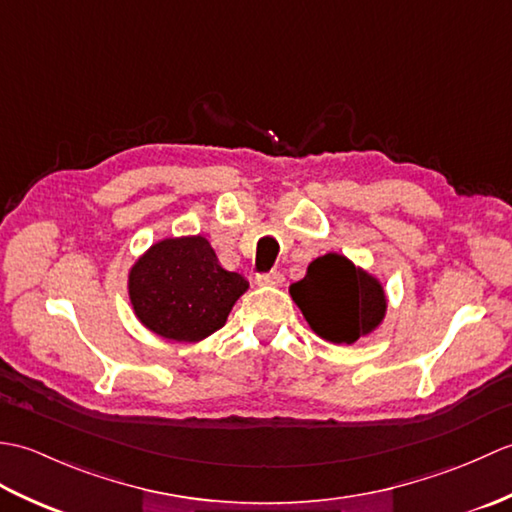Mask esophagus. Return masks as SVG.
<instances>
[{
	"label": "esophagus",
	"mask_w": 512,
	"mask_h": 512,
	"mask_svg": "<svg viewBox=\"0 0 512 512\" xmlns=\"http://www.w3.org/2000/svg\"><path fill=\"white\" fill-rule=\"evenodd\" d=\"M281 284H284V275L277 273V270H273V273H268V275L257 277V286H281Z\"/></svg>",
	"instance_id": "34e87169"
}]
</instances>
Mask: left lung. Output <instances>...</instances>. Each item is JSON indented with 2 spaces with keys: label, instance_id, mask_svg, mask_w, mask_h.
Here are the masks:
<instances>
[{
  "label": "left lung",
  "instance_id": "obj_1",
  "mask_svg": "<svg viewBox=\"0 0 512 512\" xmlns=\"http://www.w3.org/2000/svg\"><path fill=\"white\" fill-rule=\"evenodd\" d=\"M288 292L310 330L334 345L365 339L387 317L383 281L341 253L312 259L306 277L290 284Z\"/></svg>",
  "mask_w": 512,
  "mask_h": 512
}]
</instances>
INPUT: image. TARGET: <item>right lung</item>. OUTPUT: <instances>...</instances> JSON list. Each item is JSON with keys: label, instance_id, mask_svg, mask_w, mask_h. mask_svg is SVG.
Returning <instances> with one entry per match:
<instances>
[{"label": "right lung", "instance_id": "right-lung-1", "mask_svg": "<svg viewBox=\"0 0 512 512\" xmlns=\"http://www.w3.org/2000/svg\"><path fill=\"white\" fill-rule=\"evenodd\" d=\"M246 290L248 281L224 270L202 235L158 239L127 273L136 319L176 343H198L224 328Z\"/></svg>", "mask_w": 512, "mask_h": 512}]
</instances>
